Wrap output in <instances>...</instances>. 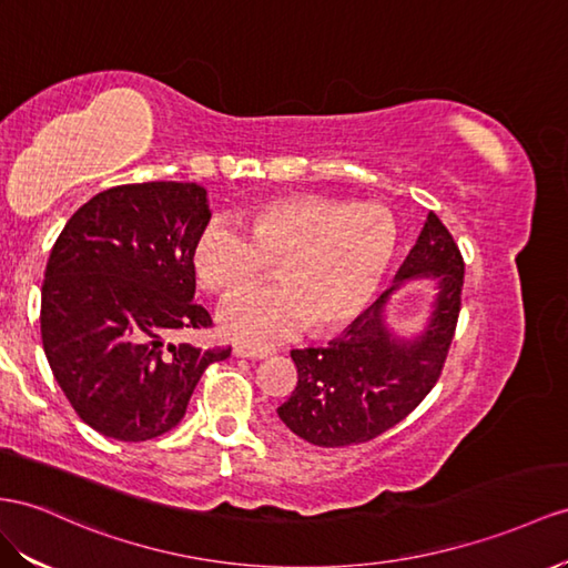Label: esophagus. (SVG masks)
Segmentation results:
<instances>
[{"label":"esophagus","mask_w":568,"mask_h":568,"mask_svg":"<svg viewBox=\"0 0 568 568\" xmlns=\"http://www.w3.org/2000/svg\"><path fill=\"white\" fill-rule=\"evenodd\" d=\"M235 353L237 357H250V359H261V357H266V355H271L273 353V347H268V345H235Z\"/></svg>","instance_id":"esophagus-1"}]
</instances>
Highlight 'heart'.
<instances>
[{
  "mask_svg": "<svg viewBox=\"0 0 568 568\" xmlns=\"http://www.w3.org/2000/svg\"><path fill=\"white\" fill-rule=\"evenodd\" d=\"M240 226L206 221L192 244L203 290L230 297L275 264L281 285L230 300L221 326L237 341L287 336L304 322L316 333L347 326L367 310L396 252L398 232L376 203L300 194L240 213Z\"/></svg>",
  "mask_w": 568,
  "mask_h": 568,
  "instance_id": "obj_1",
  "label": "heart"
}]
</instances>
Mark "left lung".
<instances>
[{
    "label": "left lung",
    "mask_w": 568,
    "mask_h": 568,
    "mask_svg": "<svg viewBox=\"0 0 568 568\" xmlns=\"http://www.w3.org/2000/svg\"><path fill=\"white\" fill-rule=\"evenodd\" d=\"M417 275L439 281L425 336L413 343L388 336L384 304L390 287L338 341L290 353L297 386L278 415L304 442L324 448L367 444L403 423L439 382L458 326L465 264L436 213H429L396 283Z\"/></svg>",
    "instance_id": "obj_1"
}]
</instances>
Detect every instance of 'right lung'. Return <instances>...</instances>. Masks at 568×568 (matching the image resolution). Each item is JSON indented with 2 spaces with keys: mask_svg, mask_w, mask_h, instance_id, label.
Returning a JSON list of instances; mask_svg holds the SVG:
<instances>
[{
  "mask_svg": "<svg viewBox=\"0 0 568 568\" xmlns=\"http://www.w3.org/2000/svg\"><path fill=\"white\" fill-rule=\"evenodd\" d=\"M206 221V189L194 182L122 184L83 203L52 246L42 347L71 408L110 439L170 432L201 374L230 357V345L165 343L172 333L213 326L194 302L192 268Z\"/></svg>",
  "mask_w": 568,
  "mask_h": 568,
  "instance_id": "right-lung-1",
  "label": "right lung"
}]
</instances>
